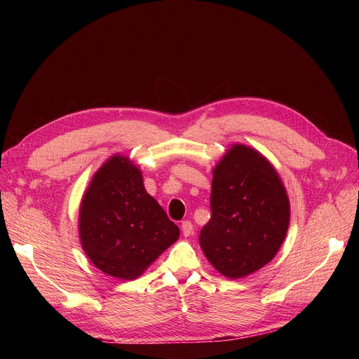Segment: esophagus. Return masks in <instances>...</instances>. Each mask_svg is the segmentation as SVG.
I'll list each match as a JSON object with an SVG mask.
<instances>
[{
  "label": "esophagus",
  "mask_w": 359,
  "mask_h": 359,
  "mask_svg": "<svg viewBox=\"0 0 359 359\" xmlns=\"http://www.w3.org/2000/svg\"><path fill=\"white\" fill-rule=\"evenodd\" d=\"M192 230H194V225L191 221H182V231H183V236L184 237H189L192 234Z\"/></svg>",
  "instance_id": "esophagus-1"
}]
</instances>
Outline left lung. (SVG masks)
<instances>
[{"instance_id": "1", "label": "left lung", "mask_w": 359, "mask_h": 359, "mask_svg": "<svg viewBox=\"0 0 359 359\" xmlns=\"http://www.w3.org/2000/svg\"><path fill=\"white\" fill-rule=\"evenodd\" d=\"M211 219L201 248L224 276H248L269 263L284 243L290 201L275 168L257 151L234 145L214 168Z\"/></svg>"}]
</instances>
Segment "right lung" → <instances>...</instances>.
Instances as JSON below:
<instances>
[{
  "instance_id": "right-lung-1",
  "label": "right lung",
  "mask_w": 359,
  "mask_h": 359,
  "mask_svg": "<svg viewBox=\"0 0 359 359\" xmlns=\"http://www.w3.org/2000/svg\"><path fill=\"white\" fill-rule=\"evenodd\" d=\"M80 238L93 265L135 279L179 238V227L145 191L140 168L115 156L94 175L80 208Z\"/></svg>"
}]
</instances>
